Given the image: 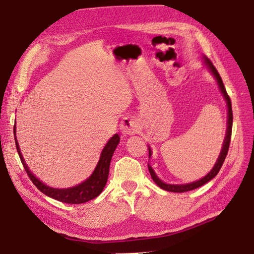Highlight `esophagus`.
Wrapping results in <instances>:
<instances>
[{"mask_svg": "<svg viewBox=\"0 0 254 254\" xmlns=\"http://www.w3.org/2000/svg\"><path fill=\"white\" fill-rule=\"evenodd\" d=\"M121 131L124 135H131L136 133L140 129V124L134 118H125L121 123Z\"/></svg>", "mask_w": 254, "mask_h": 254, "instance_id": "esophagus-1", "label": "esophagus"}]
</instances>
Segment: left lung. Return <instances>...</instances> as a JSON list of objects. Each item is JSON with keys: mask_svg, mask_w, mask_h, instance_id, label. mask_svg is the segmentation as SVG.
Here are the masks:
<instances>
[{"mask_svg": "<svg viewBox=\"0 0 254 254\" xmlns=\"http://www.w3.org/2000/svg\"><path fill=\"white\" fill-rule=\"evenodd\" d=\"M204 64L207 66V68H209V71L214 75L215 79H216L217 83H218V87H219V90L222 93V95H224L226 102H227V106H228V127H227V133H226V137H225V141H224V144H222V148H221V151H220V155L216 161V163H215L214 167L212 168V171L207 174L206 176H204L203 178H201L200 180H197V181H194V182H190V183H187V184H167V183H164L163 181H161L157 175L155 174V172H153L152 167L148 164V170H149V173H150V176L152 180L156 182V184L158 187H160L161 189H163L165 190H168V191H173V193H183V191H189V190H195L197 188H200L201 186H203V184H205L206 182H209L210 180H212L215 176H216L218 174V172L220 171V168L222 166V164H224V161L227 157V153H228V150H229V146H230V141H231V133H232V123H233V114H232V105H231V99H230L227 91H226V88L224 86V82H222V79L220 77L219 73L217 72L216 67H215L213 65V64L211 63L210 59H207L206 57H204ZM148 150H149V157L151 156V149L150 147H148Z\"/></svg>", "mask_w": 254, "mask_h": 254, "instance_id": "obj_1", "label": "left lung"}]
</instances>
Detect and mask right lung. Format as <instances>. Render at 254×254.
Wrapping results in <instances>:
<instances>
[{"label": "right lung", "instance_id": "obj_1", "mask_svg": "<svg viewBox=\"0 0 254 254\" xmlns=\"http://www.w3.org/2000/svg\"><path fill=\"white\" fill-rule=\"evenodd\" d=\"M13 133H14V142H16L17 151L19 153V157L21 162L24 166V170L26 171L29 179L33 181V183L37 187V189L41 190L44 195H47L53 199H56L58 201L65 202V203H72V204H79L87 202L92 199L96 198L99 194L102 193L107 180H108L109 176V166L111 162V158L113 152L117 148L118 144L120 143V136L118 133H115L111 139L108 141L104 147L101 158H99L98 163L95 167L94 172L89 177L88 179L84 180L83 182L77 184L73 188L68 189H54L45 186L43 182H41L39 179L36 178V176L32 174L27 167L24 159L21 153L19 143L16 137V125L13 126Z\"/></svg>", "mask_w": 254, "mask_h": 254}]
</instances>
